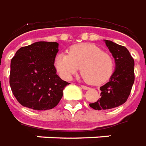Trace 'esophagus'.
<instances>
[{
    "label": "esophagus",
    "mask_w": 146,
    "mask_h": 146,
    "mask_svg": "<svg viewBox=\"0 0 146 146\" xmlns=\"http://www.w3.org/2000/svg\"><path fill=\"white\" fill-rule=\"evenodd\" d=\"M80 86H81L82 89H83V90H88V89H90L88 86H83V85H81Z\"/></svg>",
    "instance_id": "obj_1"
}]
</instances>
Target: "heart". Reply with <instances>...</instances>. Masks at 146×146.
I'll return each mask as SVG.
<instances>
[{
  "instance_id": "1",
  "label": "heart",
  "mask_w": 146,
  "mask_h": 146,
  "mask_svg": "<svg viewBox=\"0 0 146 146\" xmlns=\"http://www.w3.org/2000/svg\"><path fill=\"white\" fill-rule=\"evenodd\" d=\"M81 67L83 78L91 85L106 82L113 74L115 62L111 55L97 45L89 43L71 46L68 54L60 53L55 60V68L64 79H71Z\"/></svg>"
}]
</instances>
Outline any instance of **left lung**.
I'll return each mask as SVG.
<instances>
[{"mask_svg":"<svg viewBox=\"0 0 146 146\" xmlns=\"http://www.w3.org/2000/svg\"><path fill=\"white\" fill-rule=\"evenodd\" d=\"M104 42L115 59V68L109 81L100 87L101 98L90 104L95 110L111 109L124 104L134 82V61L127 48L111 41Z\"/></svg>","mask_w":146,"mask_h":146,"instance_id":"8db88e82","label":"left lung"}]
</instances>
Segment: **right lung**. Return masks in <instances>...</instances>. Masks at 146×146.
<instances>
[{
	"label": "right lung",
	"mask_w": 146,
	"mask_h": 146,
	"mask_svg": "<svg viewBox=\"0 0 146 146\" xmlns=\"http://www.w3.org/2000/svg\"><path fill=\"white\" fill-rule=\"evenodd\" d=\"M59 44L37 42L22 47L11 60L9 83L23 106L34 110L56 107L68 84L56 75L54 61Z\"/></svg>",
	"instance_id": "obj_1"
}]
</instances>
